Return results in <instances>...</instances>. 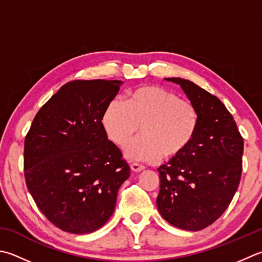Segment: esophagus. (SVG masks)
Masks as SVG:
<instances>
[{
  "label": "esophagus",
  "instance_id": "1",
  "mask_svg": "<svg viewBox=\"0 0 262 262\" xmlns=\"http://www.w3.org/2000/svg\"><path fill=\"white\" fill-rule=\"evenodd\" d=\"M130 169H132V170L134 171V172H140V171H142V170H144L145 167L140 165V163H132V165H130Z\"/></svg>",
  "mask_w": 262,
  "mask_h": 262
}]
</instances>
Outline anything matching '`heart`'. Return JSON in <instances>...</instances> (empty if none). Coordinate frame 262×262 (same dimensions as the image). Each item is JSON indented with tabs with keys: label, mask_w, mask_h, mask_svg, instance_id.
Instances as JSON below:
<instances>
[{
	"label": "heart",
	"mask_w": 262,
	"mask_h": 262,
	"mask_svg": "<svg viewBox=\"0 0 262 262\" xmlns=\"http://www.w3.org/2000/svg\"><path fill=\"white\" fill-rule=\"evenodd\" d=\"M198 112L192 102L159 86H142L132 91L124 103L111 100L101 122L107 137L125 146L140 129L142 136L125 150L129 160L153 162L172 160L186 150L198 128Z\"/></svg>",
	"instance_id": "obj_1"
}]
</instances>
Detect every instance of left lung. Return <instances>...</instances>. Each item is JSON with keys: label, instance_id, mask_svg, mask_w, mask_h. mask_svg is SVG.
<instances>
[{"label": "left lung", "instance_id": "left-lung-1", "mask_svg": "<svg viewBox=\"0 0 262 262\" xmlns=\"http://www.w3.org/2000/svg\"><path fill=\"white\" fill-rule=\"evenodd\" d=\"M165 79L182 87L199 120L186 150L158 168L157 207L172 226L196 232L216 222L236 193L244 142L233 116L217 96L191 80Z\"/></svg>", "mask_w": 262, "mask_h": 262}]
</instances>
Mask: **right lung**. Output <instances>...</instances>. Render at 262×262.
Returning <instances> with one entry per match:
<instances>
[{
	"label": "right lung",
	"mask_w": 262,
	"mask_h": 262,
	"mask_svg": "<svg viewBox=\"0 0 262 262\" xmlns=\"http://www.w3.org/2000/svg\"><path fill=\"white\" fill-rule=\"evenodd\" d=\"M121 80H73L40 107L25 138L24 169L36 206L56 227L95 232L115 211L130 168L101 118Z\"/></svg>",
	"instance_id": "add662e5"
}]
</instances>
